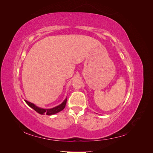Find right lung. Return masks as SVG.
<instances>
[{
  "label": "right lung",
  "mask_w": 153,
  "mask_h": 153,
  "mask_svg": "<svg viewBox=\"0 0 153 153\" xmlns=\"http://www.w3.org/2000/svg\"><path fill=\"white\" fill-rule=\"evenodd\" d=\"M25 101L26 102V103L30 106V107H31L32 108H33L38 113H39L41 115L47 114L48 115H53V114H57L59 112H61V110H62L64 108H65L66 101H67V98H66L65 100H64L61 105L55 106V107H53L52 108H49V109L39 108V107H38V106H36L34 104L29 102V101H28L25 100Z\"/></svg>",
  "instance_id": "right-lung-1"
}]
</instances>
